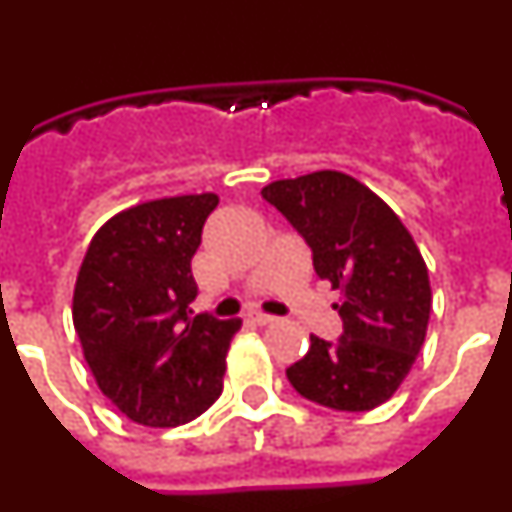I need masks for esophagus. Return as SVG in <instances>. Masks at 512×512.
Here are the masks:
<instances>
[{"label":"esophagus","mask_w":512,"mask_h":512,"mask_svg":"<svg viewBox=\"0 0 512 512\" xmlns=\"http://www.w3.org/2000/svg\"><path fill=\"white\" fill-rule=\"evenodd\" d=\"M246 320H248V323H253V325H271L277 318H274V315H266V312L251 310L246 315Z\"/></svg>","instance_id":"1"}]
</instances>
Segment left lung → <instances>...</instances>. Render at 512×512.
Listing matches in <instances>:
<instances>
[{"label": "left lung", "mask_w": 512, "mask_h": 512, "mask_svg": "<svg viewBox=\"0 0 512 512\" xmlns=\"http://www.w3.org/2000/svg\"><path fill=\"white\" fill-rule=\"evenodd\" d=\"M312 251L315 274L338 289L336 343L310 336L287 369L307 400L361 413L408 377L431 318V282L413 235L390 205L343 171H312L261 189Z\"/></svg>", "instance_id": "1"}]
</instances>
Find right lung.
I'll return each instance as SVG.
<instances>
[{"label": "right lung", "instance_id": "1", "mask_svg": "<svg viewBox=\"0 0 512 512\" xmlns=\"http://www.w3.org/2000/svg\"><path fill=\"white\" fill-rule=\"evenodd\" d=\"M217 194L128 207L94 233L74 287V328L102 395L148 428H174L223 392L241 320L192 315V256Z\"/></svg>", "mask_w": 512, "mask_h": 512}]
</instances>
